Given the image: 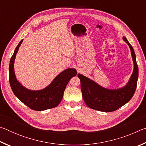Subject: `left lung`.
Instances as JSON below:
<instances>
[{
	"instance_id": "obj_1",
	"label": "left lung",
	"mask_w": 146,
	"mask_h": 146,
	"mask_svg": "<svg viewBox=\"0 0 146 146\" xmlns=\"http://www.w3.org/2000/svg\"><path fill=\"white\" fill-rule=\"evenodd\" d=\"M122 39L129 46L133 62V71L126 84L117 89L104 88L87 76L78 73L80 88L86 104L93 110L111 112L127 104L134 95L138 77V68L132 46L125 36Z\"/></svg>"
}]
</instances>
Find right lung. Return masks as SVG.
Segmentation results:
<instances>
[{
  "mask_svg": "<svg viewBox=\"0 0 146 146\" xmlns=\"http://www.w3.org/2000/svg\"><path fill=\"white\" fill-rule=\"evenodd\" d=\"M21 40L15 49L9 66V83L15 95L22 102L35 111H44L57 106L63 98L64 92L70 79L76 75L75 68H68L56 76L49 84L42 90H31L26 88L17 80L14 70V63Z\"/></svg>",
  "mask_w": 146,
  "mask_h": 146,
  "instance_id": "1",
  "label": "right lung"
}]
</instances>
